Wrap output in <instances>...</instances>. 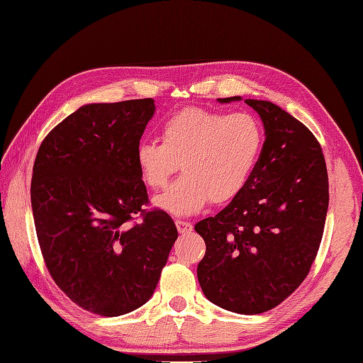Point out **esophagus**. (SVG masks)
<instances>
[{
  "label": "esophagus",
  "mask_w": 363,
  "mask_h": 363,
  "mask_svg": "<svg viewBox=\"0 0 363 363\" xmlns=\"http://www.w3.org/2000/svg\"><path fill=\"white\" fill-rule=\"evenodd\" d=\"M175 224H177V230H179L182 235H183V234H189V232L193 230V224L188 223V221L177 220V221H175Z\"/></svg>",
  "instance_id": "34e87169"
}]
</instances>
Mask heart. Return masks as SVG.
<instances>
[{"instance_id":"heart-1","label":"heart","mask_w":363,"mask_h":363,"mask_svg":"<svg viewBox=\"0 0 363 363\" xmlns=\"http://www.w3.org/2000/svg\"><path fill=\"white\" fill-rule=\"evenodd\" d=\"M161 143L143 140L135 166L148 188L161 189L177 170L183 175L155 205L175 216H191L210 201L225 203L242 193L262 150V129L250 113L184 108L164 121Z\"/></svg>"}]
</instances>
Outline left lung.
<instances>
[{"instance_id": "8db88e82", "label": "left lung", "mask_w": 363, "mask_h": 363, "mask_svg": "<svg viewBox=\"0 0 363 363\" xmlns=\"http://www.w3.org/2000/svg\"><path fill=\"white\" fill-rule=\"evenodd\" d=\"M245 102L261 117L265 140L242 193L194 225L207 246L197 279L211 303L259 314L308 275L329 208V177L323 148L303 123L270 101Z\"/></svg>"}]
</instances>
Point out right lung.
Returning <instances> with one entry per match:
<instances>
[{"label":"right lung","mask_w":363,"mask_h":363,"mask_svg":"<svg viewBox=\"0 0 363 363\" xmlns=\"http://www.w3.org/2000/svg\"><path fill=\"white\" fill-rule=\"evenodd\" d=\"M155 101L85 104L47 134L33 166L31 207L53 281L84 310L121 316L152 298L179 237L145 211L135 148ZM134 214L143 221L130 224Z\"/></svg>","instance_id":"obj_1"}]
</instances>
